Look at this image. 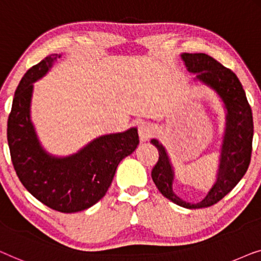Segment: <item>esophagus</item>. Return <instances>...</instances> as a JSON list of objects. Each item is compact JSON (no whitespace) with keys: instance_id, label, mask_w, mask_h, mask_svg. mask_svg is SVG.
<instances>
[{"instance_id":"1","label":"esophagus","mask_w":261,"mask_h":261,"mask_svg":"<svg viewBox=\"0 0 261 261\" xmlns=\"http://www.w3.org/2000/svg\"><path fill=\"white\" fill-rule=\"evenodd\" d=\"M138 134H139V138H141L142 142L148 141V139L152 137V134H153L152 126L150 125L149 123L142 122L138 126Z\"/></svg>"}]
</instances>
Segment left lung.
<instances>
[{"instance_id": "left-lung-1", "label": "left lung", "mask_w": 261, "mask_h": 261, "mask_svg": "<svg viewBox=\"0 0 261 261\" xmlns=\"http://www.w3.org/2000/svg\"><path fill=\"white\" fill-rule=\"evenodd\" d=\"M181 58L187 69L196 74L195 80L214 90L226 109V127L216 182L199 203H189L179 199L172 190L175 174L170 159L166 148L157 139H151L160 153L151 177L162 195L174 203L189 209L205 208L225 197L247 171L252 155L253 116L236 73L204 53H182Z\"/></svg>"}]
</instances>
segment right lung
<instances>
[{"mask_svg": "<svg viewBox=\"0 0 261 261\" xmlns=\"http://www.w3.org/2000/svg\"><path fill=\"white\" fill-rule=\"evenodd\" d=\"M61 54H50L29 68L17 86L8 118L7 138L16 175L40 202L61 213L92 207L108 192L116 169L137 148L136 127L93 139L76 153L57 157L40 144L31 119L33 87Z\"/></svg>", "mask_w": 261, "mask_h": 261, "instance_id": "right-lung-1", "label": "right lung"}]
</instances>
